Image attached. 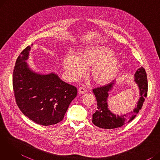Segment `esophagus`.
<instances>
[{"instance_id": "obj_1", "label": "esophagus", "mask_w": 160, "mask_h": 160, "mask_svg": "<svg viewBox=\"0 0 160 160\" xmlns=\"http://www.w3.org/2000/svg\"><path fill=\"white\" fill-rule=\"evenodd\" d=\"M86 92H87V90L84 88L82 87L78 89V93L79 94H84L86 93Z\"/></svg>"}]
</instances>
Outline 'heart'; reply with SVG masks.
<instances>
[{"label":"heart","instance_id":"1","mask_svg":"<svg viewBox=\"0 0 160 160\" xmlns=\"http://www.w3.org/2000/svg\"><path fill=\"white\" fill-rule=\"evenodd\" d=\"M64 69L71 80L77 79L85 72L86 66H91L89 73L98 85L112 81L118 73L120 59L106 47L92 46L83 49L78 56L67 54L63 60Z\"/></svg>","mask_w":160,"mask_h":160}]
</instances>
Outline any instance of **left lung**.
I'll return each instance as SVG.
<instances>
[{"mask_svg":"<svg viewBox=\"0 0 160 160\" xmlns=\"http://www.w3.org/2000/svg\"><path fill=\"white\" fill-rule=\"evenodd\" d=\"M134 77V81L139 87L140 98L133 112L127 114L116 115L108 108L109 93L115 86V83L112 82L107 86L93 89L97 102V110L93 114L92 119V122L95 126L104 129H113L122 127L135 118L143 104L145 97L147 96L148 82L147 73L143 67H141L136 71Z\"/></svg>","mask_w":160,"mask_h":160,"instance_id":"1","label":"left lung"}]
</instances>
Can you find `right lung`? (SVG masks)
<instances>
[{
  "mask_svg": "<svg viewBox=\"0 0 160 160\" xmlns=\"http://www.w3.org/2000/svg\"><path fill=\"white\" fill-rule=\"evenodd\" d=\"M33 44H32V46ZM30 46L21 52L13 72V88L22 113L36 123L49 126L63 119L77 89L62 81L55 72L40 74L32 70L26 62Z\"/></svg>",
  "mask_w": 160,
  "mask_h": 160,
  "instance_id": "right-lung-1",
  "label": "right lung"
}]
</instances>
